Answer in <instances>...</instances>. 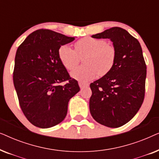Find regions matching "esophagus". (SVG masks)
Returning a JSON list of instances; mask_svg holds the SVG:
<instances>
[{"instance_id": "1", "label": "esophagus", "mask_w": 159, "mask_h": 159, "mask_svg": "<svg viewBox=\"0 0 159 159\" xmlns=\"http://www.w3.org/2000/svg\"><path fill=\"white\" fill-rule=\"evenodd\" d=\"M79 85L80 87V88L82 89L84 88H87V87L89 86V84L88 83H84V82H79Z\"/></svg>"}]
</instances>
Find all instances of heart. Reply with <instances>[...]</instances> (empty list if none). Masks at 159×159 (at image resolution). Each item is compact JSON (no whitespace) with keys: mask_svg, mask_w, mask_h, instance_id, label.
Segmentation results:
<instances>
[{"mask_svg":"<svg viewBox=\"0 0 159 159\" xmlns=\"http://www.w3.org/2000/svg\"><path fill=\"white\" fill-rule=\"evenodd\" d=\"M74 50L68 45L58 49V58L68 70H71L83 57L84 64L71 71V76L80 82L90 81L98 75L104 76L111 70L116 61V51L114 45L103 39L87 37L77 41Z\"/></svg>","mask_w":159,"mask_h":159,"instance_id":"obj_1","label":"heart"}]
</instances>
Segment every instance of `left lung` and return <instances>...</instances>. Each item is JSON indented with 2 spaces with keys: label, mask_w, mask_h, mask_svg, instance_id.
I'll return each mask as SVG.
<instances>
[{
  "label": "left lung",
  "mask_w": 159,
  "mask_h": 159,
  "mask_svg": "<svg viewBox=\"0 0 159 159\" xmlns=\"http://www.w3.org/2000/svg\"><path fill=\"white\" fill-rule=\"evenodd\" d=\"M92 38L110 39L116 58L110 72L90 84V114L102 125L119 127L133 118L144 100L147 71L142 48L121 27L110 28Z\"/></svg>",
  "instance_id": "8db88e82"
}]
</instances>
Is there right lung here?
I'll use <instances>...</instances> for the list:
<instances>
[{
	"instance_id": "right-lung-1",
	"label": "right lung",
	"mask_w": 159,
	"mask_h": 159,
	"mask_svg": "<svg viewBox=\"0 0 159 159\" xmlns=\"http://www.w3.org/2000/svg\"><path fill=\"white\" fill-rule=\"evenodd\" d=\"M75 40L50 30H36L19 45L13 80L26 118L40 128H49L65 119L70 98L80 91L58 58V49ZM67 81L64 86L60 83Z\"/></svg>"
}]
</instances>
